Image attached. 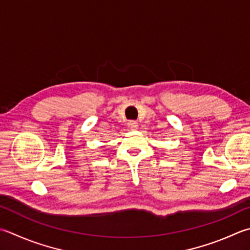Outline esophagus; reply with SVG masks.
<instances>
[{"label":"esophagus","instance_id":"obj_1","mask_svg":"<svg viewBox=\"0 0 250 250\" xmlns=\"http://www.w3.org/2000/svg\"><path fill=\"white\" fill-rule=\"evenodd\" d=\"M128 126L130 130H136L138 129V122L134 121V120H131L128 122Z\"/></svg>","mask_w":250,"mask_h":250}]
</instances>
